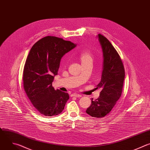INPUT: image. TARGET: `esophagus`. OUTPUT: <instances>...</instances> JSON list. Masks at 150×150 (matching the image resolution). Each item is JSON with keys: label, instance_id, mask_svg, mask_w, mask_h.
Instances as JSON below:
<instances>
[{"label": "esophagus", "instance_id": "1", "mask_svg": "<svg viewBox=\"0 0 150 150\" xmlns=\"http://www.w3.org/2000/svg\"><path fill=\"white\" fill-rule=\"evenodd\" d=\"M71 97H78V98H80L81 96V95L80 94H78V93H73V94H71Z\"/></svg>", "mask_w": 150, "mask_h": 150}]
</instances>
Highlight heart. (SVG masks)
Here are the masks:
<instances>
[{
	"label": "heart",
	"instance_id": "heart-1",
	"mask_svg": "<svg viewBox=\"0 0 150 150\" xmlns=\"http://www.w3.org/2000/svg\"><path fill=\"white\" fill-rule=\"evenodd\" d=\"M79 57L82 64L93 63L94 55L93 53L88 50H84L79 54Z\"/></svg>",
	"mask_w": 150,
	"mask_h": 150
}]
</instances>
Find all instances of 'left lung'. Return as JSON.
Here are the masks:
<instances>
[{"label":"left lung","instance_id":"left-lung-1","mask_svg":"<svg viewBox=\"0 0 150 150\" xmlns=\"http://www.w3.org/2000/svg\"><path fill=\"white\" fill-rule=\"evenodd\" d=\"M98 38L102 48L103 63L101 80L96 88H100L102 91L97 99H92L86 113L101 118L110 113L121 96L125 69L120 56L110 41L100 34Z\"/></svg>","mask_w":150,"mask_h":150}]
</instances>
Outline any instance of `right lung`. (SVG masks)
Here are the masks:
<instances>
[{"label":"right lung","instance_id":"right-lung-1","mask_svg":"<svg viewBox=\"0 0 150 150\" xmlns=\"http://www.w3.org/2000/svg\"><path fill=\"white\" fill-rule=\"evenodd\" d=\"M76 44L63 38L47 36L38 41L27 57L23 73L25 92L34 108L44 116L60 114L69 99L67 93L52 86L61 58Z\"/></svg>","mask_w":150,"mask_h":150}]
</instances>
